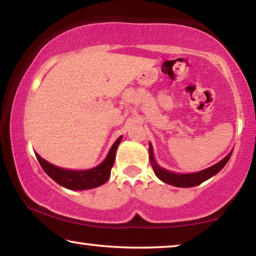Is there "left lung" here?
Segmentation results:
<instances>
[{
	"mask_svg": "<svg viewBox=\"0 0 256 256\" xmlns=\"http://www.w3.org/2000/svg\"><path fill=\"white\" fill-rule=\"evenodd\" d=\"M232 155V152H230L225 158L220 160L214 166L208 168V169L199 171V172H194V174H174L171 172L169 170L163 169L160 168L158 164L156 163L155 158H154V152H152V146L149 144V160L150 163H152V166L154 169V172L157 177L160 178V180L164 182V183L174 185V186L177 188H191L196 186V185L202 184V182L208 180V178H211L219 172L220 170L222 169L224 166H226V163L228 162L230 157Z\"/></svg>",
	"mask_w": 256,
	"mask_h": 256,
	"instance_id": "8db88e82",
	"label": "left lung"
}]
</instances>
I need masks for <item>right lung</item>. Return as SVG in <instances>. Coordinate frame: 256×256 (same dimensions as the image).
I'll use <instances>...</instances> for the list:
<instances>
[{"instance_id": "1", "label": "right lung", "mask_w": 256, "mask_h": 256, "mask_svg": "<svg viewBox=\"0 0 256 256\" xmlns=\"http://www.w3.org/2000/svg\"><path fill=\"white\" fill-rule=\"evenodd\" d=\"M121 138L122 136L115 141L107 157L100 166L88 170L76 171L62 169V168L56 166L54 164L48 163V160L42 158L38 154H36V157L43 170L56 183L66 188H70V190H88V188L100 186V185L104 184L108 180V178L110 176V170L114 166L115 152H116L118 146L120 144Z\"/></svg>"}]
</instances>
